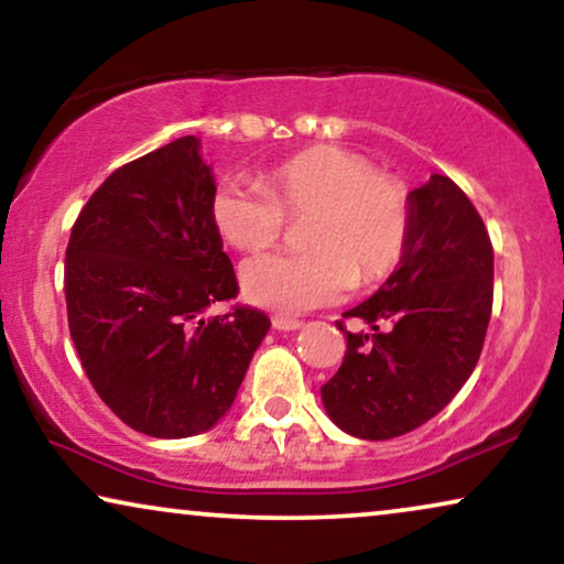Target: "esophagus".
Masks as SVG:
<instances>
[{
	"instance_id": "obj_1",
	"label": "esophagus",
	"mask_w": 564,
	"mask_h": 564,
	"mask_svg": "<svg viewBox=\"0 0 564 564\" xmlns=\"http://www.w3.org/2000/svg\"><path fill=\"white\" fill-rule=\"evenodd\" d=\"M273 327L281 329V332H291V329L301 327V319H296V316H289V314H275L273 316Z\"/></svg>"
}]
</instances>
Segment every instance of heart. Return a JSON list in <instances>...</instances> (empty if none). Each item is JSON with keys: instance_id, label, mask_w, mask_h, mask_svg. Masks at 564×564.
I'll return each instance as SVG.
<instances>
[{"instance_id": "1", "label": "heart", "mask_w": 564, "mask_h": 564, "mask_svg": "<svg viewBox=\"0 0 564 564\" xmlns=\"http://www.w3.org/2000/svg\"><path fill=\"white\" fill-rule=\"evenodd\" d=\"M217 232L235 250L256 252L279 240L285 217L304 219V250L250 258L240 271L252 304L306 312L386 279L411 235V196L399 176L339 145H316L260 176V186L225 181L209 204Z\"/></svg>"}]
</instances>
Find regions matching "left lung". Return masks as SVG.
Wrapping results in <instances>:
<instances>
[{"instance_id": "1", "label": "left lung", "mask_w": 564, "mask_h": 564, "mask_svg": "<svg viewBox=\"0 0 564 564\" xmlns=\"http://www.w3.org/2000/svg\"><path fill=\"white\" fill-rule=\"evenodd\" d=\"M411 196L401 265L345 319H362L322 401L339 430L391 440L437 416L478 365L494 308V245L478 209L447 176Z\"/></svg>"}]
</instances>
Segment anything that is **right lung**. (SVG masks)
<instances>
[{
    "instance_id": "obj_1",
    "label": "right lung",
    "mask_w": 564,
    "mask_h": 564,
    "mask_svg": "<svg viewBox=\"0 0 564 564\" xmlns=\"http://www.w3.org/2000/svg\"><path fill=\"white\" fill-rule=\"evenodd\" d=\"M212 169L194 134L117 169L66 248L68 329L99 399L134 432L181 440L232 406L271 319L240 285L212 221Z\"/></svg>"
}]
</instances>
